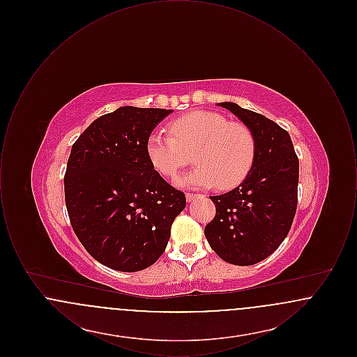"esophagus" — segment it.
Returning a JSON list of instances; mask_svg holds the SVG:
<instances>
[{"label":"esophagus","mask_w":357,"mask_h":357,"mask_svg":"<svg viewBox=\"0 0 357 357\" xmlns=\"http://www.w3.org/2000/svg\"><path fill=\"white\" fill-rule=\"evenodd\" d=\"M199 197V194H192V192H187L186 194V201L187 202H192L195 198H198Z\"/></svg>","instance_id":"esophagus-1"}]
</instances>
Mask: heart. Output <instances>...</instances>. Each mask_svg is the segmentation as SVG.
Listing matches in <instances>:
<instances>
[{"instance_id": "obj_1", "label": "heart", "mask_w": 357, "mask_h": 357, "mask_svg": "<svg viewBox=\"0 0 357 357\" xmlns=\"http://www.w3.org/2000/svg\"><path fill=\"white\" fill-rule=\"evenodd\" d=\"M170 132L153 131L147 139V155L155 170L175 176L192 153L197 167L176 178L179 186L231 190L248 178L255 165L253 132L220 114H188L171 123Z\"/></svg>"}]
</instances>
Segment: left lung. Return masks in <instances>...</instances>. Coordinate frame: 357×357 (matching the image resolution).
<instances>
[{
    "mask_svg": "<svg viewBox=\"0 0 357 357\" xmlns=\"http://www.w3.org/2000/svg\"><path fill=\"white\" fill-rule=\"evenodd\" d=\"M218 105L253 132L255 159L239 186L210 197L215 217L204 236L223 261L249 266L268 258L288 236L297 208L298 158L288 132L273 120L236 102Z\"/></svg>",
    "mask_w": 357,
    "mask_h": 357,
    "instance_id": "obj_1",
    "label": "left lung"
}]
</instances>
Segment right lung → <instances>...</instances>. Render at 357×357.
I'll return each mask as SVG.
<instances>
[{"label":"right lung","mask_w":357,"mask_h":357,"mask_svg":"<svg viewBox=\"0 0 357 357\" xmlns=\"http://www.w3.org/2000/svg\"><path fill=\"white\" fill-rule=\"evenodd\" d=\"M172 109L120 107L92 121L73 143L64 176L75 234L102 265L139 272L163 255L171 225L186 207L147 155V139Z\"/></svg>","instance_id":"obj_1"}]
</instances>
